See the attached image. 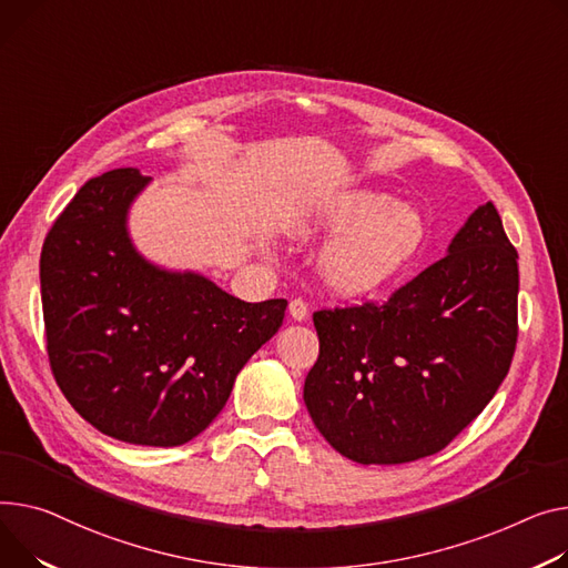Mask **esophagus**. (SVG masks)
I'll return each instance as SVG.
<instances>
[{
	"label": "esophagus",
	"mask_w": 568,
	"mask_h": 568,
	"mask_svg": "<svg viewBox=\"0 0 568 568\" xmlns=\"http://www.w3.org/2000/svg\"><path fill=\"white\" fill-rule=\"evenodd\" d=\"M290 317L294 320V322H304L306 317H308V304L301 296H296V298H292L290 301Z\"/></svg>",
	"instance_id": "obj_1"
}]
</instances>
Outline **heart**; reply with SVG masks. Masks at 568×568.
<instances>
[{"mask_svg": "<svg viewBox=\"0 0 568 568\" xmlns=\"http://www.w3.org/2000/svg\"><path fill=\"white\" fill-rule=\"evenodd\" d=\"M313 229L343 231L322 253L324 283L345 296H367L397 281L427 242L420 210L376 189H356L326 201L308 223Z\"/></svg>", "mask_w": 568, "mask_h": 568, "instance_id": "obj_1", "label": "heart"}]
</instances>
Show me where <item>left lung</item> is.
I'll return each instance as SVG.
<instances>
[{"mask_svg": "<svg viewBox=\"0 0 568 568\" xmlns=\"http://www.w3.org/2000/svg\"><path fill=\"white\" fill-rule=\"evenodd\" d=\"M518 253L494 203L447 255L388 301L313 315L320 356L304 402L320 434L358 464L436 455L494 399L518 337Z\"/></svg>", "mask_w": 568, "mask_h": 568, "instance_id": "left-lung-1", "label": "left lung"}]
</instances>
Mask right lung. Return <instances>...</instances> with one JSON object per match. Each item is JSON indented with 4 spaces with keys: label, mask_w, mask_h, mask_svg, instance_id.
<instances>
[{
    "label": "right lung",
    "mask_w": 568,
    "mask_h": 568,
    "mask_svg": "<svg viewBox=\"0 0 568 568\" xmlns=\"http://www.w3.org/2000/svg\"><path fill=\"white\" fill-rule=\"evenodd\" d=\"M148 180L106 171L57 216L41 251L43 320L54 379L87 423L123 443L173 447L221 413L287 301L246 304L201 274L143 260L125 221Z\"/></svg>",
    "instance_id": "right-lung-1"
}]
</instances>
